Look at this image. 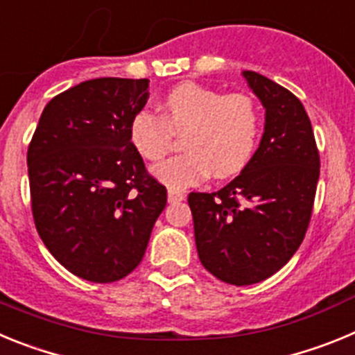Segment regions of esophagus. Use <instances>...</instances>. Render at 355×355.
<instances>
[{
	"label": "esophagus",
	"mask_w": 355,
	"mask_h": 355,
	"mask_svg": "<svg viewBox=\"0 0 355 355\" xmlns=\"http://www.w3.org/2000/svg\"><path fill=\"white\" fill-rule=\"evenodd\" d=\"M184 200V193L183 192H178V190H168V202H181Z\"/></svg>",
	"instance_id": "1"
}]
</instances>
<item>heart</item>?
<instances>
[{"mask_svg": "<svg viewBox=\"0 0 355 355\" xmlns=\"http://www.w3.org/2000/svg\"><path fill=\"white\" fill-rule=\"evenodd\" d=\"M183 149L153 168L171 190H183L209 174L229 178L245 167L256 149L259 112L245 94H222L197 83L178 85L159 105V115L144 108L131 117L130 140L142 158L159 162L183 133Z\"/></svg>", "mask_w": 355, "mask_h": 355, "instance_id": "b5f03b06", "label": "heart"}]
</instances>
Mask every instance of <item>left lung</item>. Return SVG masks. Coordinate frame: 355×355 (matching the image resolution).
Returning <instances> with one entry per match:
<instances>
[{
    "label": "left lung",
    "mask_w": 355,
    "mask_h": 355,
    "mask_svg": "<svg viewBox=\"0 0 355 355\" xmlns=\"http://www.w3.org/2000/svg\"><path fill=\"white\" fill-rule=\"evenodd\" d=\"M243 78L265 106L258 150L218 192L188 196L200 263L234 286L265 281L290 261L306 236L320 178L302 103L258 72Z\"/></svg>",
    "instance_id": "1"
}]
</instances>
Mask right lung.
Masks as SVG:
<instances>
[{
	"label": "right lung",
	"instance_id": "1",
	"mask_svg": "<svg viewBox=\"0 0 355 355\" xmlns=\"http://www.w3.org/2000/svg\"><path fill=\"white\" fill-rule=\"evenodd\" d=\"M149 80L97 78L46 105L28 147L31 211L44 245L71 274L114 283L139 266L167 188L130 140Z\"/></svg>",
	"mask_w": 355,
	"mask_h": 355
}]
</instances>
